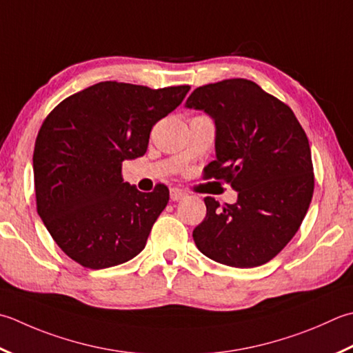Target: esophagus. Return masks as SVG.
<instances>
[{
    "instance_id": "1",
    "label": "esophagus",
    "mask_w": 353,
    "mask_h": 353,
    "mask_svg": "<svg viewBox=\"0 0 353 353\" xmlns=\"http://www.w3.org/2000/svg\"><path fill=\"white\" fill-rule=\"evenodd\" d=\"M170 197L172 202H177V200H182L183 197H186V191L181 190V188H171L170 190Z\"/></svg>"
}]
</instances>
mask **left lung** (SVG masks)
I'll return each mask as SVG.
<instances>
[{
  "instance_id": "1",
  "label": "left lung",
  "mask_w": 353,
  "mask_h": 353,
  "mask_svg": "<svg viewBox=\"0 0 353 353\" xmlns=\"http://www.w3.org/2000/svg\"><path fill=\"white\" fill-rule=\"evenodd\" d=\"M186 108L216 122V161L206 179L237 191L236 203L205 197L206 217L192 231L199 251L232 268L272 260L299 231L314 194V167L305 130L285 102L248 79L196 88Z\"/></svg>"
}]
</instances>
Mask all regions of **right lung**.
Returning <instances> with one entry per match:
<instances>
[{"instance_id":"obj_1","label":"right lung","mask_w":353,"mask_h":353,"mask_svg":"<svg viewBox=\"0 0 353 353\" xmlns=\"http://www.w3.org/2000/svg\"><path fill=\"white\" fill-rule=\"evenodd\" d=\"M188 92L105 81L68 96L44 119L33 151L37 210L76 263L112 268L147 245L170 191L123 182L122 162L147 153L151 128Z\"/></svg>"}]
</instances>
